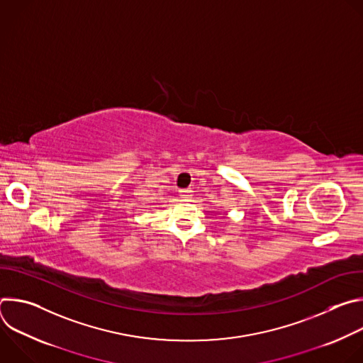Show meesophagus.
<instances>
[{"instance_id": "obj_1", "label": "esophagus", "mask_w": 363, "mask_h": 363, "mask_svg": "<svg viewBox=\"0 0 363 363\" xmlns=\"http://www.w3.org/2000/svg\"><path fill=\"white\" fill-rule=\"evenodd\" d=\"M181 196L184 199H189L192 196V191L191 189H181Z\"/></svg>"}]
</instances>
